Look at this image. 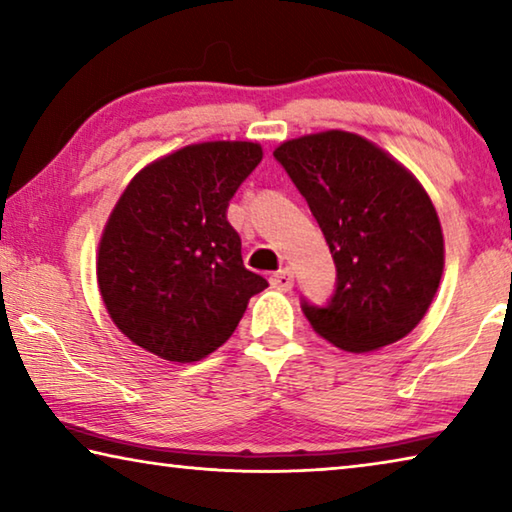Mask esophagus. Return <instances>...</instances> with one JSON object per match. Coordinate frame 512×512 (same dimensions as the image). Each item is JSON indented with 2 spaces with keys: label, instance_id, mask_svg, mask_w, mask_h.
<instances>
[{
  "label": "esophagus",
  "instance_id": "esophagus-1",
  "mask_svg": "<svg viewBox=\"0 0 512 512\" xmlns=\"http://www.w3.org/2000/svg\"><path fill=\"white\" fill-rule=\"evenodd\" d=\"M271 284L280 291H291L293 289V271H291V268H280V271L273 273Z\"/></svg>",
  "mask_w": 512,
  "mask_h": 512
}]
</instances>
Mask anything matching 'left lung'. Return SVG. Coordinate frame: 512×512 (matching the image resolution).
<instances>
[{
  "instance_id": "1",
  "label": "left lung",
  "mask_w": 512,
  "mask_h": 512,
  "mask_svg": "<svg viewBox=\"0 0 512 512\" xmlns=\"http://www.w3.org/2000/svg\"><path fill=\"white\" fill-rule=\"evenodd\" d=\"M275 160L305 196L336 264L325 307L302 300L316 332L348 352L404 339L427 314L445 264L431 198L400 162L361 135L289 140Z\"/></svg>"
}]
</instances>
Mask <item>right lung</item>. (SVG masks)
I'll return each instance as SVG.
<instances>
[{
    "label": "right lung",
    "instance_id": "obj_1",
    "mask_svg": "<svg viewBox=\"0 0 512 512\" xmlns=\"http://www.w3.org/2000/svg\"><path fill=\"white\" fill-rule=\"evenodd\" d=\"M262 162L255 142H203L151 162L101 235L99 291L112 323L160 359L192 363L230 339L268 282L248 271L230 198Z\"/></svg>",
    "mask_w": 512,
    "mask_h": 512
}]
</instances>
